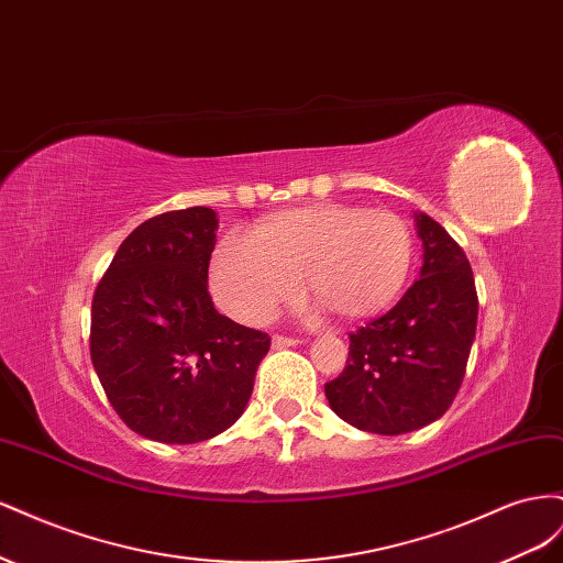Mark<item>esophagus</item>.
Here are the masks:
<instances>
[{"instance_id": "1", "label": "esophagus", "mask_w": 563, "mask_h": 563, "mask_svg": "<svg viewBox=\"0 0 563 563\" xmlns=\"http://www.w3.org/2000/svg\"><path fill=\"white\" fill-rule=\"evenodd\" d=\"M300 343L298 338H288V335H272V347H277V350H282V347H296Z\"/></svg>"}]
</instances>
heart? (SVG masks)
I'll list each match as a JSON object with an SVG mask.
<instances>
[{"mask_svg": "<svg viewBox=\"0 0 563 563\" xmlns=\"http://www.w3.org/2000/svg\"><path fill=\"white\" fill-rule=\"evenodd\" d=\"M413 263V232L387 209L314 203L282 211L230 234L211 263L220 308L265 323L305 291L345 319L371 317L395 300Z\"/></svg>", "mask_w": 563, "mask_h": 563, "instance_id": "b5f03b06", "label": "heart"}]
</instances>
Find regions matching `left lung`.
Returning a JSON list of instances; mask_svg holds the SVG:
<instances>
[{
	"label": "left lung",
	"mask_w": 563,
	"mask_h": 563,
	"mask_svg": "<svg viewBox=\"0 0 563 563\" xmlns=\"http://www.w3.org/2000/svg\"><path fill=\"white\" fill-rule=\"evenodd\" d=\"M416 220L420 279L389 312L350 333L345 368L323 387L340 418L373 434H406L444 416L476 333L479 298L465 251L430 216Z\"/></svg>",
	"instance_id": "8db88e82"
}]
</instances>
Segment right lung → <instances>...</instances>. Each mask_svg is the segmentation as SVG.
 Instances as JSON below:
<instances>
[{"mask_svg": "<svg viewBox=\"0 0 563 563\" xmlns=\"http://www.w3.org/2000/svg\"><path fill=\"white\" fill-rule=\"evenodd\" d=\"M213 209L135 228L98 282L91 362L117 416L162 444H197L244 413L269 335L220 314L209 294Z\"/></svg>", "mask_w": 563, "mask_h": 563, "instance_id": "obj_1", "label": "right lung"}]
</instances>
